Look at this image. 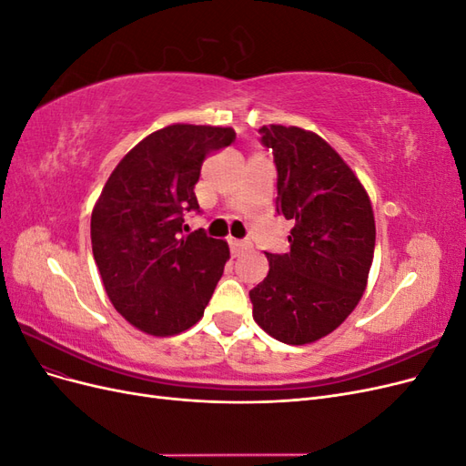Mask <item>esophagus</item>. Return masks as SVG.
<instances>
[{
    "instance_id": "esophagus-1",
    "label": "esophagus",
    "mask_w": 466,
    "mask_h": 466,
    "mask_svg": "<svg viewBox=\"0 0 466 466\" xmlns=\"http://www.w3.org/2000/svg\"><path fill=\"white\" fill-rule=\"evenodd\" d=\"M229 247H231L233 257H238V255H241V252H245V250L250 248V243L238 241V238H229Z\"/></svg>"
}]
</instances>
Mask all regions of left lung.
<instances>
[{
  "mask_svg": "<svg viewBox=\"0 0 466 466\" xmlns=\"http://www.w3.org/2000/svg\"><path fill=\"white\" fill-rule=\"evenodd\" d=\"M278 168L276 211L293 221L289 252L250 289L252 317L276 340L303 346L348 319L368 286L375 218L356 173L324 139L298 126H262Z\"/></svg>",
  "mask_w": 466,
  "mask_h": 466,
  "instance_id": "1",
  "label": "left lung"
}]
</instances>
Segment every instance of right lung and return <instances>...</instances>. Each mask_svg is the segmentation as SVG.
Listing matches in <instances>:
<instances>
[{"label": "right lung", "mask_w": 466, "mask_h": 466, "mask_svg": "<svg viewBox=\"0 0 466 466\" xmlns=\"http://www.w3.org/2000/svg\"><path fill=\"white\" fill-rule=\"evenodd\" d=\"M235 130L173 124L144 137L108 177L91 214L93 257L108 299L132 327L175 336L204 317L229 247L202 229L180 237L209 151Z\"/></svg>", "instance_id": "add662e5"}]
</instances>
